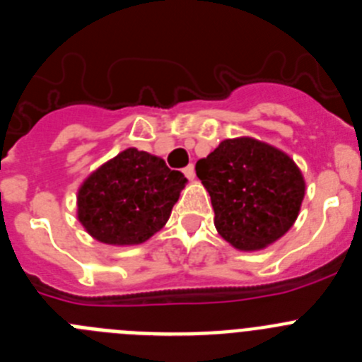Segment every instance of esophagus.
Instances as JSON below:
<instances>
[{
	"instance_id": "esophagus-1",
	"label": "esophagus",
	"mask_w": 362,
	"mask_h": 362,
	"mask_svg": "<svg viewBox=\"0 0 362 362\" xmlns=\"http://www.w3.org/2000/svg\"><path fill=\"white\" fill-rule=\"evenodd\" d=\"M183 172H185V175H187V177L190 179V181L194 177H196V170H194V165H188Z\"/></svg>"
}]
</instances>
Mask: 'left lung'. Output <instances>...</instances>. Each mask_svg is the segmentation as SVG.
I'll use <instances>...</instances> for the list:
<instances>
[{"mask_svg":"<svg viewBox=\"0 0 362 362\" xmlns=\"http://www.w3.org/2000/svg\"><path fill=\"white\" fill-rule=\"evenodd\" d=\"M196 174L210 194L221 238L243 252L263 250L292 228L305 177L290 156L254 137L221 141Z\"/></svg>","mask_w":362,"mask_h":362,"instance_id":"8db88e82","label":"left lung"}]
</instances>
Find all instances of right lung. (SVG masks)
<instances>
[{"label": "right lung", "mask_w": 362, "mask_h": 362, "mask_svg": "<svg viewBox=\"0 0 362 362\" xmlns=\"http://www.w3.org/2000/svg\"><path fill=\"white\" fill-rule=\"evenodd\" d=\"M185 185L161 158L127 148L83 181L78 219L99 243L141 245L166 225Z\"/></svg>", "instance_id": "add662e5"}]
</instances>
